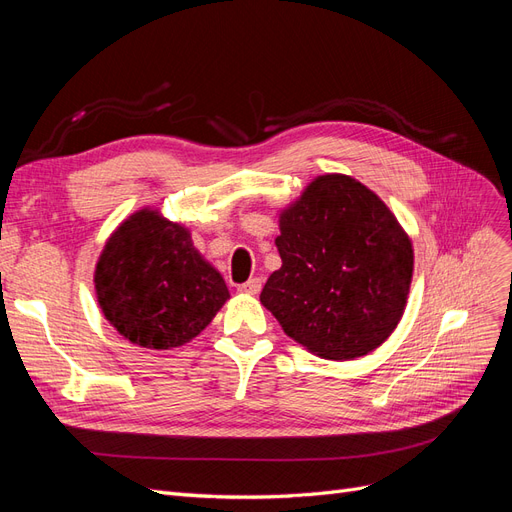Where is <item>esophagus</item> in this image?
Instances as JSON below:
<instances>
[{
  "label": "esophagus",
  "mask_w": 512,
  "mask_h": 512,
  "mask_svg": "<svg viewBox=\"0 0 512 512\" xmlns=\"http://www.w3.org/2000/svg\"><path fill=\"white\" fill-rule=\"evenodd\" d=\"M260 288H262V282L258 280V277H252V280H247L245 284L239 286V292H243V294H258Z\"/></svg>",
  "instance_id": "obj_1"
}]
</instances>
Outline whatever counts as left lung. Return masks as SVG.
<instances>
[{
	"mask_svg": "<svg viewBox=\"0 0 512 512\" xmlns=\"http://www.w3.org/2000/svg\"><path fill=\"white\" fill-rule=\"evenodd\" d=\"M282 267L260 303L322 359L376 350L404 316L414 271L408 232L367 185L320 175L280 211Z\"/></svg>",
	"mask_w": 512,
	"mask_h": 512,
	"instance_id": "obj_1",
	"label": "left lung"
}]
</instances>
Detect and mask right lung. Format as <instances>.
Wrapping results in <instances>:
<instances>
[{"label": "right lung", "instance_id": "obj_1", "mask_svg": "<svg viewBox=\"0 0 512 512\" xmlns=\"http://www.w3.org/2000/svg\"><path fill=\"white\" fill-rule=\"evenodd\" d=\"M94 284L104 318L149 350L192 342L230 299L190 230L151 207L132 213L106 239Z\"/></svg>", "mask_w": 512, "mask_h": 512}]
</instances>
